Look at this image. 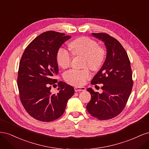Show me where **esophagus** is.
Instances as JSON below:
<instances>
[{
	"instance_id": "obj_1",
	"label": "esophagus",
	"mask_w": 149,
	"mask_h": 149,
	"mask_svg": "<svg viewBox=\"0 0 149 149\" xmlns=\"http://www.w3.org/2000/svg\"><path fill=\"white\" fill-rule=\"evenodd\" d=\"M74 91L76 92H78V91H85L86 88L84 87H81V86H76L74 88Z\"/></svg>"
}]
</instances>
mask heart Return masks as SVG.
I'll return each instance as SVG.
<instances>
[{"mask_svg": "<svg viewBox=\"0 0 149 149\" xmlns=\"http://www.w3.org/2000/svg\"><path fill=\"white\" fill-rule=\"evenodd\" d=\"M72 53L76 56L84 57L83 65L96 71L102 65L106 57L105 49L97 45V43L87 37L76 38L69 43ZM70 53L64 48H60L56 55L58 64L63 68L68 67L71 62ZM91 76V71L88 68L83 70L71 69L64 73L66 81L71 85L80 86L86 83Z\"/></svg>", "mask_w": 149, "mask_h": 149, "instance_id": "heart-1", "label": "heart"}]
</instances>
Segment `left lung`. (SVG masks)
<instances>
[{"mask_svg": "<svg viewBox=\"0 0 149 149\" xmlns=\"http://www.w3.org/2000/svg\"><path fill=\"white\" fill-rule=\"evenodd\" d=\"M92 35L104 43L107 55L91 82L92 84H102V93L87 89L91 99L86 109L93 117L107 120L118 116L126 105L133 86L132 70L127 54L118 40L105 33Z\"/></svg>", "mask_w": 149, "mask_h": 149, "instance_id": "8db88e82", "label": "left lung"}]
</instances>
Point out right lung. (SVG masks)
<instances>
[{
  "mask_svg": "<svg viewBox=\"0 0 149 149\" xmlns=\"http://www.w3.org/2000/svg\"><path fill=\"white\" fill-rule=\"evenodd\" d=\"M70 38L63 33L46 31L26 47L21 58L17 78L20 99L29 114L38 120L51 122L59 118L74 94L73 86L53 79L58 73V50ZM56 83L61 90L53 95L51 89Z\"/></svg>",
  "mask_w": 149,
  "mask_h": 149,
  "instance_id": "obj_1",
  "label": "right lung"
}]
</instances>
